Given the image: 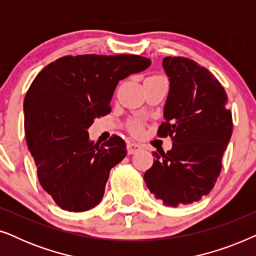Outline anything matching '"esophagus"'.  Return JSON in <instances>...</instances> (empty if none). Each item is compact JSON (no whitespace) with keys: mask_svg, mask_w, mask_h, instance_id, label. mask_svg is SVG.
<instances>
[{"mask_svg":"<svg viewBox=\"0 0 256 256\" xmlns=\"http://www.w3.org/2000/svg\"><path fill=\"white\" fill-rule=\"evenodd\" d=\"M141 149H142L141 146L138 144V143H132V142L127 143V152L129 155H132V154L140 152Z\"/></svg>","mask_w":256,"mask_h":256,"instance_id":"34e87169","label":"esophagus"}]
</instances>
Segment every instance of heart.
<instances>
[{
	"mask_svg": "<svg viewBox=\"0 0 256 256\" xmlns=\"http://www.w3.org/2000/svg\"><path fill=\"white\" fill-rule=\"evenodd\" d=\"M160 78H163V76H160ZM129 130H130L134 135H141L143 132L141 122L138 121L132 122V124H130V126H129Z\"/></svg>",
	"mask_w": 256,
	"mask_h": 256,
	"instance_id": "1",
	"label": "heart"
}]
</instances>
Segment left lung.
I'll return each mask as SVG.
<instances>
[{"label": "left lung", "mask_w": 256, "mask_h": 256, "mask_svg": "<svg viewBox=\"0 0 256 256\" xmlns=\"http://www.w3.org/2000/svg\"><path fill=\"white\" fill-rule=\"evenodd\" d=\"M163 68L170 90L157 135H169L172 149L152 152L144 182L156 199L176 208L200 200L214 186L233 120L225 90L208 68L185 57H166Z\"/></svg>", "instance_id": "obj_1"}]
</instances>
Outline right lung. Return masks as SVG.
Instances as JSON below:
<instances>
[{
    "label": "right lung",
    "mask_w": 256,
    "mask_h": 256,
    "mask_svg": "<svg viewBox=\"0 0 256 256\" xmlns=\"http://www.w3.org/2000/svg\"><path fill=\"white\" fill-rule=\"evenodd\" d=\"M150 64L136 54L65 56L31 84L24 99L26 144L42 188L60 208L84 212L101 202L110 169L127 154L126 142L113 135L94 144L87 129L110 113L118 82Z\"/></svg>",
    "instance_id": "add662e5"
}]
</instances>
